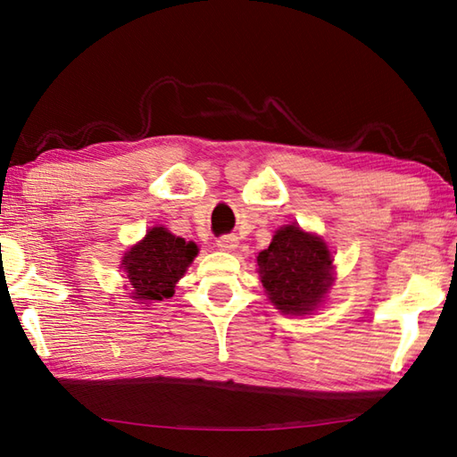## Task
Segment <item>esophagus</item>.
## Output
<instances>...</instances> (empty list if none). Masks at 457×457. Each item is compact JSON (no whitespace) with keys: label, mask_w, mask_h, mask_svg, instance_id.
Here are the masks:
<instances>
[{"label":"esophagus","mask_w":457,"mask_h":457,"mask_svg":"<svg viewBox=\"0 0 457 457\" xmlns=\"http://www.w3.org/2000/svg\"><path fill=\"white\" fill-rule=\"evenodd\" d=\"M218 247L221 251H234L237 247V237L236 236H221L218 239Z\"/></svg>","instance_id":"obj_1"}]
</instances>
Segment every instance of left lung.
<instances>
[{
  "instance_id": "obj_1",
  "label": "left lung",
  "mask_w": 457,
  "mask_h": 457,
  "mask_svg": "<svg viewBox=\"0 0 457 457\" xmlns=\"http://www.w3.org/2000/svg\"><path fill=\"white\" fill-rule=\"evenodd\" d=\"M261 283L285 314H306L332 285V257L320 237L298 226L280 228L270 245L257 257Z\"/></svg>"
}]
</instances>
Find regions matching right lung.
Wrapping results in <instances>:
<instances>
[{
	"mask_svg": "<svg viewBox=\"0 0 457 457\" xmlns=\"http://www.w3.org/2000/svg\"><path fill=\"white\" fill-rule=\"evenodd\" d=\"M198 247L169 234L164 228H153L139 245L123 259L125 273L133 288V298L162 300L170 298L174 285L196 257Z\"/></svg>",
	"mask_w": 457,
	"mask_h": 457,
	"instance_id": "add662e5",
	"label": "right lung"
}]
</instances>
